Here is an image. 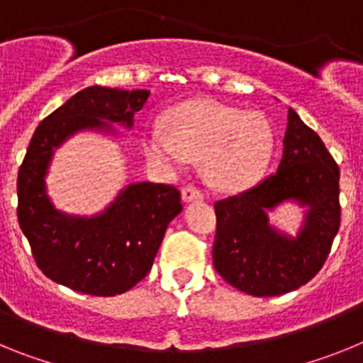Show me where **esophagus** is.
I'll return each mask as SVG.
<instances>
[{
    "label": "esophagus",
    "mask_w": 363,
    "mask_h": 363,
    "mask_svg": "<svg viewBox=\"0 0 363 363\" xmlns=\"http://www.w3.org/2000/svg\"><path fill=\"white\" fill-rule=\"evenodd\" d=\"M182 200L184 201H200L203 200V194H201L200 189H196L194 185H185L184 189H182Z\"/></svg>",
    "instance_id": "obj_1"
}]
</instances>
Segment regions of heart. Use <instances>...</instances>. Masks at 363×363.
<instances>
[{
    "mask_svg": "<svg viewBox=\"0 0 363 363\" xmlns=\"http://www.w3.org/2000/svg\"><path fill=\"white\" fill-rule=\"evenodd\" d=\"M167 129L150 125L143 149L150 162L179 171L203 160V174L218 191L251 187L267 169L274 147L271 123L258 112L192 99L165 116Z\"/></svg>",
    "mask_w": 363,
    "mask_h": 363,
    "instance_id": "b5f03b06",
    "label": "heart"
}]
</instances>
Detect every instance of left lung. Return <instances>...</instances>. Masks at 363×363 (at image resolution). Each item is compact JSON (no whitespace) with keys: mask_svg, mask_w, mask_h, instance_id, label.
I'll return each instance as SVG.
<instances>
[{"mask_svg":"<svg viewBox=\"0 0 363 363\" xmlns=\"http://www.w3.org/2000/svg\"><path fill=\"white\" fill-rule=\"evenodd\" d=\"M340 169L320 136L289 108L277 172L216 201L213 262L227 284L251 296H280L320 271L340 227ZM284 203L304 209L296 235L272 226Z\"/></svg>","mask_w":363,"mask_h":363,"instance_id":"8db88e82","label":"left lung"}]
</instances>
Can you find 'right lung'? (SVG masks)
Masks as SVG:
<instances>
[{"instance_id":"right-lung-1","label":"right lung","mask_w":363,"mask_h":363,"mask_svg":"<svg viewBox=\"0 0 363 363\" xmlns=\"http://www.w3.org/2000/svg\"><path fill=\"white\" fill-rule=\"evenodd\" d=\"M149 91L86 86L45 118L32 136L18 174V220L45 277L92 296H114L147 277L167 225L182 213L172 185L138 182L121 189L101 213L60 211L47 192L56 152L78 133L120 136L134 127Z\"/></svg>"}]
</instances>
